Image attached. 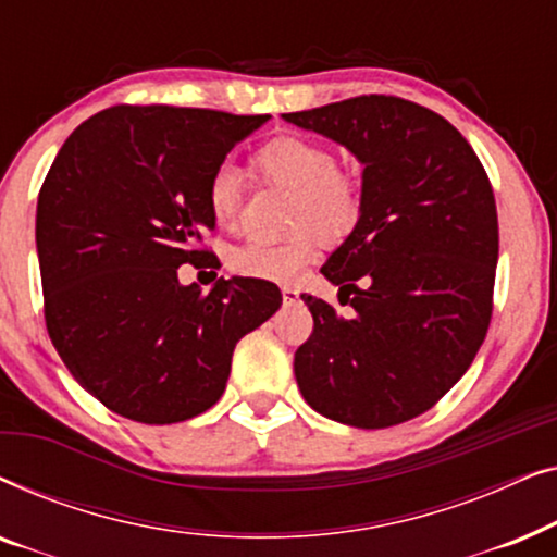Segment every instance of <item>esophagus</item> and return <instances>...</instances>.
I'll list each match as a JSON object with an SVG mask.
<instances>
[{
  "label": "esophagus",
  "mask_w": 557,
  "mask_h": 557,
  "mask_svg": "<svg viewBox=\"0 0 557 557\" xmlns=\"http://www.w3.org/2000/svg\"><path fill=\"white\" fill-rule=\"evenodd\" d=\"M281 296H284V304H296V301H299V292H296L294 286L281 288Z\"/></svg>",
  "instance_id": "1"
}]
</instances>
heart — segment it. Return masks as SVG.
<instances>
[{"label":"heart","instance_id":"b5f03b06","mask_svg":"<svg viewBox=\"0 0 557 557\" xmlns=\"http://www.w3.org/2000/svg\"><path fill=\"white\" fill-rule=\"evenodd\" d=\"M258 177L294 189L292 225L314 227L326 240H342L355 231L362 215V182L355 172L342 170L339 159L326 144L307 136H278L256 151ZM243 174L238 166L220 164L208 182V210L220 227H231L240 210ZM317 235L296 233L294 238L246 240L231 250L227 265L238 276L288 284L311 263Z\"/></svg>","mask_w":557,"mask_h":557}]
</instances>
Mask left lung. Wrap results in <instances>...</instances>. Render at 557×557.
I'll use <instances>...</instances> for the list:
<instances>
[{
	"label": "left lung",
	"instance_id": "left-lung-1",
	"mask_svg": "<svg viewBox=\"0 0 557 557\" xmlns=\"http://www.w3.org/2000/svg\"><path fill=\"white\" fill-rule=\"evenodd\" d=\"M284 119L364 166L362 215L322 265L355 317L301 294L314 332L294 355L296 383L337 423L410 421L459 383L490 330L499 256L490 177L444 116L406 98L357 96Z\"/></svg>",
	"mask_w": 557,
	"mask_h": 557
}]
</instances>
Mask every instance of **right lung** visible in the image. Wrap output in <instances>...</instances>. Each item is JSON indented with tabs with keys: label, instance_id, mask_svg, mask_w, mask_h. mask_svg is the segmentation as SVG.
<instances>
[{
	"label": "right lung",
	"instance_id": "right-lung-1",
	"mask_svg": "<svg viewBox=\"0 0 557 557\" xmlns=\"http://www.w3.org/2000/svg\"><path fill=\"white\" fill-rule=\"evenodd\" d=\"M271 116L113 106L75 128L37 197L45 324L81 387L113 413L164 425L215 406L233 349L281 307L276 284L177 269L218 258L210 174Z\"/></svg>",
	"mask_w": 557,
	"mask_h": 557
}]
</instances>
